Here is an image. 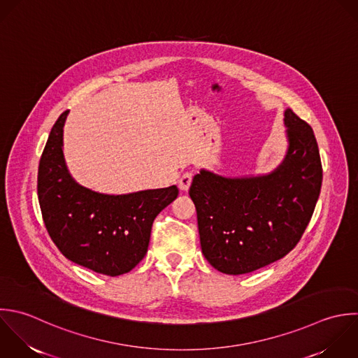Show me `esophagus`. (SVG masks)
<instances>
[{
  "instance_id": "obj_1",
  "label": "esophagus",
  "mask_w": 358,
  "mask_h": 358,
  "mask_svg": "<svg viewBox=\"0 0 358 358\" xmlns=\"http://www.w3.org/2000/svg\"><path fill=\"white\" fill-rule=\"evenodd\" d=\"M191 182H192V173L187 171V173H182V174H181V177H180V180H178V187H180V189H182V191H188Z\"/></svg>"
}]
</instances>
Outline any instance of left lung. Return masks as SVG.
Listing matches in <instances>:
<instances>
[{
    "mask_svg": "<svg viewBox=\"0 0 358 358\" xmlns=\"http://www.w3.org/2000/svg\"><path fill=\"white\" fill-rule=\"evenodd\" d=\"M285 125L289 149L271 174L226 178L201 170L192 180L201 248L222 273H250L286 257L313 217L322 185L318 143L290 108Z\"/></svg>",
    "mask_w": 358,
    "mask_h": 358,
    "instance_id": "left-lung-1",
    "label": "left lung"
}]
</instances>
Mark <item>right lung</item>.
Listing matches in <instances>:
<instances>
[{
    "label": "right lung",
    "instance_id": "1",
    "mask_svg": "<svg viewBox=\"0 0 358 358\" xmlns=\"http://www.w3.org/2000/svg\"><path fill=\"white\" fill-rule=\"evenodd\" d=\"M68 113L52 125L38 163L37 196L45 229L69 261L107 276L128 273L146 255L153 220L177 198L178 188L106 195L79 185L62 153Z\"/></svg>",
    "mask_w": 358,
    "mask_h": 358
}]
</instances>
